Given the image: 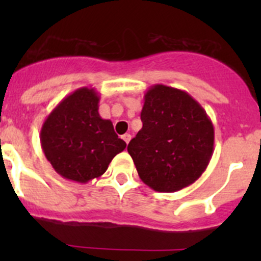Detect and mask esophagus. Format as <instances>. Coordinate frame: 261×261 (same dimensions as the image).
Wrapping results in <instances>:
<instances>
[{
  "label": "esophagus",
  "instance_id": "34e87169",
  "mask_svg": "<svg viewBox=\"0 0 261 261\" xmlns=\"http://www.w3.org/2000/svg\"><path fill=\"white\" fill-rule=\"evenodd\" d=\"M122 139H123V141H125L126 144H128V143H130V140H131V135H130V134H125V135H122Z\"/></svg>",
  "mask_w": 261,
  "mask_h": 261
}]
</instances>
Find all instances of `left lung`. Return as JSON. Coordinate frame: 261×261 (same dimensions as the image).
Instances as JSON below:
<instances>
[{
	"instance_id": "obj_1",
	"label": "left lung",
	"mask_w": 261,
	"mask_h": 261,
	"mask_svg": "<svg viewBox=\"0 0 261 261\" xmlns=\"http://www.w3.org/2000/svg\"><path fill=\"white\" fill-rule=\"evenodd\" d=\"M143 128L128 143L140 179L156 192L180 191L208 167L215 130L203 107L186 91L155 84L146 91Z\"/></svg>"
}]
</instances>
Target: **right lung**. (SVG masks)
Wrapping results in <instances>:
<instances>
[{
	"instance_id": "1",
	"label": "right lung",
	"mask_w": 261,
	"mask_h": 261,
	"mask_svg": "<svg viewBox=\"0 0 261 261\" xmlns=\"http://www.w3.org/2000/svg\"><path fill=\"white\" fill-rule=\"evenodd\" d=\"M98 103V92L82 87L63 98L41 126V149L64 179L87 183L99 178L125 150L111 120L99 116Z\"/></svg>"
}]
</instances>
